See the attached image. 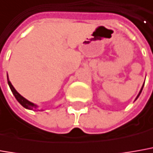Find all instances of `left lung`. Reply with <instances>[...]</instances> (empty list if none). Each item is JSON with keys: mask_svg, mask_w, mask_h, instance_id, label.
Returning <instances> with one entry per match:
<instances>
[{"mask_svg": "<svg viewBox=\"0 0 153 153\" xmlns=\"http://www.w3.org/2000/svg\"><path fill=\"white\" fill-rule=\"evenodd\" d=\"M143 86H144V85H143ZM143 86H142V90H141V91H140V93H139V94H138V95H137V99L138 97H139V95H140V94H141V92H142V89H143ZM137 99H136V100H137Z\"/></svg>", "mask_w": 153, "mask_h": 153, "instance_id": "left-lung-1", "label": "left lung"}]
</instances>
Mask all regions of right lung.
<instances>
[{"label": "right lung", "mask_w": 153, "mask_h": 153, "mask_svg": "<svg viewBox=\"0 0 153 153\" xmlns=\"http://www.w3.org/2000/svg\"><path fill=\"white\" fill-rule=\"evenodd\" d=\"M7 82H8V85H9V86H10V88H11V92H12V94H14V96H15V98L16 99V100L18 101V102L22 105L23 107H25V108H27V109H29V110H33V111H39V110H37V106L34 105V104H33L32 102H30V101H28L27 100H26V99L24 98V97H22L21 94L16 91V90H15V88L12 86V85L11 84V82L9 81V79H8V78H7Z\"/></svg>", "instance_id": "right-lung-1"}]
</instances>
